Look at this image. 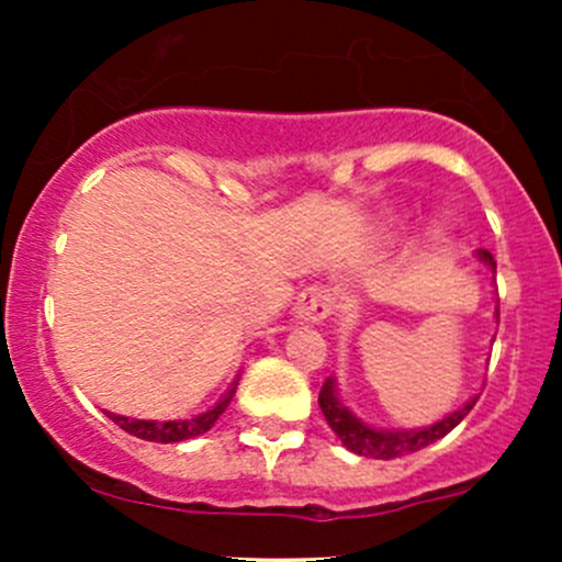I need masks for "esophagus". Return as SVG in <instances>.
Here are the masks:
<instances>
[{"label":"esophagus","mask_w":562,"mask_h":562,"mask_svg":"<svg viewBox=\"0 0 562 562\" xmlns=\"http://www.w3.org/2000/svg\"><path fill=\"white\" fill-rule=\"evenodd\" d=\"M334 293L326 285H310L299 293L296 302V321L321 323L323 317L331 315Z\"/></svg>","instance_id":"esophagus-1"}]
</instances>
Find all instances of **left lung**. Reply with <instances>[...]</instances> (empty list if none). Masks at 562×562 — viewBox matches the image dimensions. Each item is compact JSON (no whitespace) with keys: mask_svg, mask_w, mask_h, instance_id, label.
<instances>
[{"mask_svg":"<svg viewBox=\"0 0 562 562\" xmlns=\"http://www.w3.org/2000/svg\"><path fill=\"white\" fill-rule=\"evenodd\" d=\"M479 258L495 271V258H492L486 249H479ZM317 402H321V411L323 416H326L328 427H331L334 435L342 440L345 449L353 451V454L359 457L396 459V457L413 454V451L427 449V446L435 443V440L446 438V435H449L451 429H454L457 424L473 411L475 396L470 402H464L459 411L449 413L446 418H440V422L429 424V427H416V429H375L370 427V424L361 422V418H356L353 413L342 405V400H339L337 381H334V378H328V381L323 383L321 394H317Z\"/></svg>","mask_w":562,"mask_h":562,"instance_id":"1","label":"left lung"}]
</instances>
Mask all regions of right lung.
<instances>
[{"instance_id": "add662e5", "label": "right lung", "mask_w": 562, "mask_h": 562, "mask_svg": "<svg viewBox=\"0 0 562 562\" xmlns=\"http://www.w3.org/2000/svg\"><path fill=\"white\" fill-rule=\"evenodd\" d=\"M234 394H236V381L234 386L228 389V394H225L212 411L201 413V416L195 418H176V422H146V418H127V416H116V413H108V411L105 413L113 424H119L124 432L135 435V438L151 440V443H181V440H192L198 438V435L209 432V429L214 427V422L225 413L228 402L234 400Z\"/></svg>"}]
</instances>
